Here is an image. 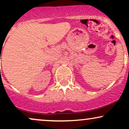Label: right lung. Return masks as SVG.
<instances>
[{
    "label": "right lung",
    "instance_id": "right-lung-1",
    "mask_svg": "<svg viewBox=\"0 0 129 129\" xmlns=\"http://www.w3.org/2000/svg\"><path fill=\"white\" fill-rule=\"evenodd\" d=\"M0 60H1V59H0Z\"/></svg>",
    "mask_w": 129,
    "mask_h": 129
}]
</instances>
